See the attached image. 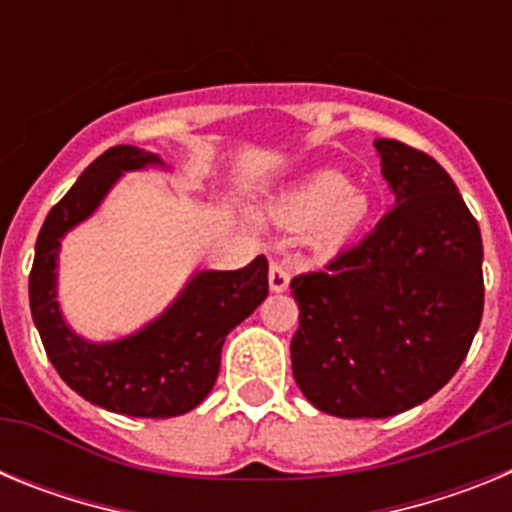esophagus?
Instances as JSON below:
<instances>
[{
  "mask_svg": "<svg viewBox=\"0 0 512 512\" xmlns=\"http://www.w3.org/2000/svg\"><path fill=\"white\" fill-rule=\"evenodd\" d=\"M269 289L271 292H287L289 289V271L277 261L269 266Z\"/></svg>",
  "mask_w": 512,
  "mask_h": 512,
  "instance_id": "obj_1",
  "label": "esophagus"
}]
</instances>
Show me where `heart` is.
Wrapping results in <instances>:
<instances>
[{"mask_svg":"<svg viewBox=\"0 0 512 512\" xmlns=\"http://www.w3.org/2000/svg\"><path fill=\"white\" fill-rule=\"evenodd\" d=\"M269 212L287 228H305V246L315 256H333L364 233L372 202L338 171H315L269 202Z\"/></svg>","mask_w":512,"mask_h":512,"instance_id":"b5f03b06","label":"heart"}]
</instances>
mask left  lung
<instances>
[{"label": "left lung", "instance_id": "left-lung-1", "mask_svg": "<svg viewBox=\"0 0 512 512\" xmlns=\"http://www.w3.org/2000/svg\"><path fill=\"white\" fill-rule=\"evenodd\" d=\"M395 207L325 271L292 279V372L336 418H390L436 395L467 359L485 307L482 235L454 179L377 138Z\"/></svg>", "mask_w": 512, "mask_h": 512}]
</instances>
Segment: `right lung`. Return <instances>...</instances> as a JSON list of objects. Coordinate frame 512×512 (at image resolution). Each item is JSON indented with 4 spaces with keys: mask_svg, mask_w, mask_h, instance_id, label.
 Segmentation results:
<instances>
[{
    "mask_svg": "<svg viewBox=\"0 0 512 512\" xmlns=\"http://www.w3.org/2000/svg\"><path fill=\"white\" fill-rule=\"evenodd\" d=\"M169 169L164 158L115 146L84 169L48 212L30 271V312L61 379L92 405L133 418H174L210 395L225 336L269 295V264L256 256L238 271H194L161 315L135 333L94 343L79 336L58 302L63 235L89 220L128 171Z\"/></svg>",
    "mask_w": 512,
    "mask_h": 512,
    "instance_id": "obj_1",
    "label": "right lung"
}]
</instances>
